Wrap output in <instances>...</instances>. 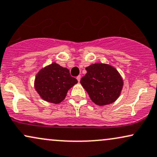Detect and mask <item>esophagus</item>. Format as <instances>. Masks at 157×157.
Wrapping results in <instances>:
<instances>
[{
  "mask_svg": "<svg viewBox=\"0 0 157 157\" xmlns=\"http://www.w3.org/2000/svg\"><path fill=\"white\" fill-rule=\"evenodd\" d=\"M80 78H81V76H80V75H78V76L77 77V81H78V82H80Z\"/></svg>",
  "mask_w": 157,
  "mask_h": 157,
  "instance_id": "esophagus-1",
  "label": "esophagus"
}]
</instances>
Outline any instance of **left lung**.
Instances as JSON below:
<instances>
[{
    "label": "left lung",
    "mask_w": 157,
    "mask_h": 157,
    "mask_svg": "<svg viewBox=\"0 0 157 157\" xmlns=\"http://www.w3.org/2000/svg\"><path fill=\"white\" fill-rule=\"evenodd\" d=\"M87 73L80 83L90 99L97 105L114 102L119 97L123 80L115 68L108 64L95 63L86 68Z\"/></svg>",
    "instance_id": "left-lung-1"
}]
</instances>
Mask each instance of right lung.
<instances>
[{
	"label": "right lung",
	"mask_w": 157,
	"mask_h": 157,
	"mask_svg": "<svg viewBox=\"0 0 157 157\" xmlns=\"http://www.w3.org/2000/svg\"><path fill=\"white\" fill-rule=\"evenodd\" d=\"M77 82V79L71 76L69 69L53 63L38 73L35 88L45 101L58 104L63 101L69 88Z\"/></svg>",
	"instance_id": "add662e5"
}]
</instances>
